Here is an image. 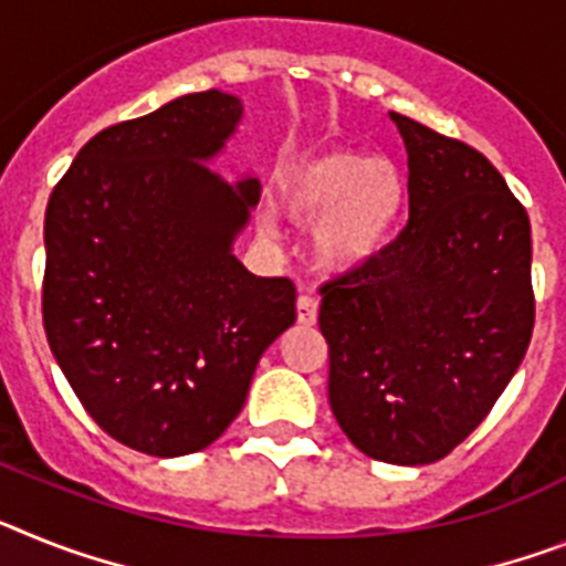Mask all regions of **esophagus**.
I'll return each mask as SVG.
<instances>
[{
    "label": "esophagus",
    "mask_w": 566,
    "mask_h": 566,
    "mask_svg": "<svg viewBox=\"0 0 566 566\" xmlns=\"http://www.w3.org/2000/svg\"><path fill=\"white\" fill-rule=\"evenodd\" d=\"M296 316H298V325H316V316H319L316 298L302 293V296L296 298Z\"/></svg>",
    "instance_id": "1"
}]
</instances>
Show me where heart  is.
<instances>
[{
  "instance_id": "b5f03b06",
  "label": "heart",
  "mask_w": 566,
  "mask_h": 566,
  "mask_svg": "<svg viewBox=\"0 0 566 566\" xmlns=\"http://www.w3.org/2000/svg\"><path fill=\"white\" fill-rule=\"evenodd\" d=\"M406 203V178L388 158L359 149H325L279 175V207L293 224L313 227L319 270L350 275L386 253ZM270 235V221H259Z\"/></svg>"
}]
</instances>
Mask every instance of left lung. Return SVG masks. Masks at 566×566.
<instances>
[{"mask_svg": "<svg viewBox=\"0 0 566 566\" xmlns=\"http://www.w3.org/2000/svg\"><path fill=\"white\" fill-rule=\"evenodd\" d=\"M408 224L322 287L327 400L374 460L422 467L463 443L510 386L535 325L530 216L472 146L391 112Z\"/></svg>", "mask_w": 566, "mask_h": 566, "instance_id": "left-lung-1", "label": "left lung"}]
</instances>
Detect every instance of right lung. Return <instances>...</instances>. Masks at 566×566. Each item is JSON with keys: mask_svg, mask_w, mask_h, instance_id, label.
<instances>
[{"mask_svg": "<svg viewBox=\"0 0 566 566\" xmlns=\"http://www.w3.org/2000/svg\"><path fill=\"white\" fill-rule=\"evenodd\" d=\"M241 114L210 88L108 126L45 210L51 354L99 429L151 458L216 443L296 322L291 279L253 275L232 253L259 178L230 184L207 166Z\"/></svg>", "mask_w": 566, "mask_h": 566, "instance_id": "1", "label": "right lung"}]
</instances>
